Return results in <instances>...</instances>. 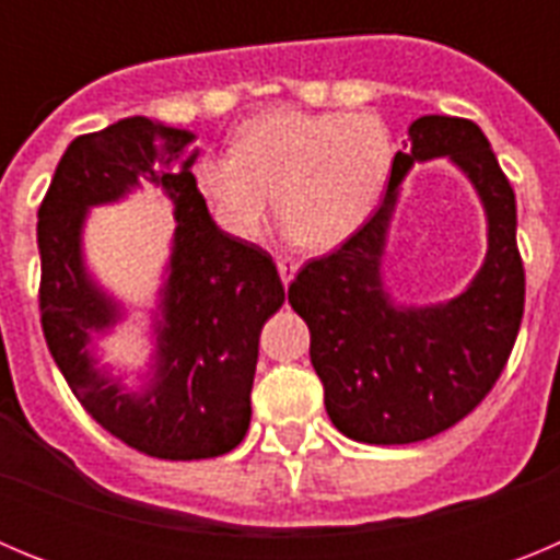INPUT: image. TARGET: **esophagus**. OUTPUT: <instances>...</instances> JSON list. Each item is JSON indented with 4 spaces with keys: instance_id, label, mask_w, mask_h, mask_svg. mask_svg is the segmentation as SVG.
Returning a JSON list of instances; mask_svg holds the SVG:
<instances>
[{
    "instance_id": "obj_1",
    "label": "esophagus",
    "mask_w": 560,
    "mask_h": 560,
    "mask_svg": "<svg viewBox=\"0 0 560 560\" xmlns=\"http://www.w3.org/2000/svg\"><path fill=\"white\" fill-rule=\"evenodd\" d=\"M277 271H280V280H283V285H289L296 275V264L291 260V257H277Z\"/></svg>"
}]
</instances>
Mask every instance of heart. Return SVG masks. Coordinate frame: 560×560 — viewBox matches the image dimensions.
Segmentation results:
<instances>
[{"instance_id": "b5f03b06", "label": "heart", "mask_w": 560, "mask_h": 560, "mask_svg": "<svg viewBox=\"0 0 560 560\" xmlns=\"http://www.w3.org/2000/svg\"><path fill=\"white\" fill-rule=\"evenodd\" d=\"M395 145L375 114L275 108L244 122L232 153H205L192 179L212 221L235 241L277 219L305 249L345 244L387 187Z\"/></svg>"}]
</instances>
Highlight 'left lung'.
Segmentation results:
<instances>
[{"mask_svg": "<svg viewBox=\"0 0 560 560\" xmlns=\"http://www.w3.org/2000/svg\"><path fill=\"white\" fill-rule=\"evenodd\" d=\"M387 192L361 230L296 271L289 303L311 330V364L325 409L345 438L404 446L446 432L482 404L516 345L524 314V264L516 246V196L482 128L427 114L409 126ZM452 155L489 212V255L452 304L395 310L380 285V255L397 185L415 161Z\"/></svg>", "mask_w": 560, "mask_h": 560, "instance_id": "obj_1", "label": "left lung"}]
</instances>
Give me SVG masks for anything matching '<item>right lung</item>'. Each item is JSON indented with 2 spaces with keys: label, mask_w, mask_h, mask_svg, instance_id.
I'll return each instance as SVG.
<instances>
[{
  "label": "right lung",
  "mask_w": 560,
  "mask_h": 560,
  "mask_svg": "<svg viewBox=\"0 0 560 560\" xmlns=\"http://www.w3.org/2000/svg\"><path fill=\"white\" fill-rule=\"evenodd\" d=\"M192 160V131L128 117L69 142L38 207V311L49 353L106 432L160 459L221 457L246 438L260 328L285 300L269 252L210 219ZM140 175L177 205V244L158 378L142 396H126L91 368L85 350L88 336L119 310L82 271L80 226L89 206L119 198Z\"/></svg>",
  "instance_id": "obj_1"
}]
</instances>
